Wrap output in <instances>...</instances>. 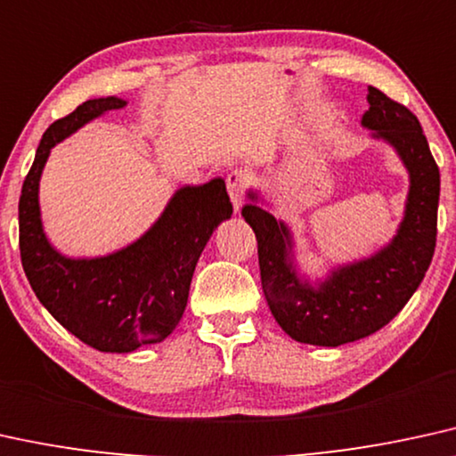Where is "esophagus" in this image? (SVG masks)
Wrapping results in <instances>:
<instances>
[{
	"label": "esophagus",
	"instance_id": "1",
	"mask_svg": "<svg viewBox=\"0 0 456 456\" xmlns=\"http://www.w3.org/2000/svg\"><path fill=\"white\" fill-rule=\"evenodd\" d=\"M248 183H250V176H248L246 170H233L227 175V191L235 212H240L241 204H244V191Z\"/></svg>",
	"mask_w": 456,
	"mask_h": 456
}]
</instances>
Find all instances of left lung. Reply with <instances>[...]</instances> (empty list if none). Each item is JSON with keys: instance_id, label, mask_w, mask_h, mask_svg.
I'll list each match as a JSON object with an SVG mask.
<instances>
[{"instance_id": "1", "label": "left lung", "mask_w": 456, "mask_h": 456, "mask_svg": "<svg viewBox=\"0 0 456 456\" xmlns=\"http://www.w3.org/2000/svg\"><path fill=\"white\" fill-rule=\"evenodd\" d=\"M362 126L395 149L411 178L397 233L374 255L338 265L311 281L297 269L290 227L263 208L261 193L248 191L241 216L258 241L265 298L288 337L298 343L338 347L381 330L400 314L429 269L437 233L440 170L417 115L368 86Z\"/></svg>"}]
</instances>
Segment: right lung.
<instances>
[{
  "label": "right lung",
  "instance_id": "1",
  "mask_svg": "<svg viewBox=\"0 0 456 456\" xmlns=\"http://www.w3.org/2000/svg\"><path fill=\"white\" fill-rule=\"evenodd\" d=\"M126 105L118 96L90 99L56 119L39 141L19 201L20 261L33 292L61 326L105 354H130L170 337L185 314L201 250L233 215L224 181L212 178L176 189L158 221L111 255L71 258L50 244L39 210V178L52 147Z\"/></svg>",
  "mask_w": 456,
  "mask_h": 456
}]
</instances>
